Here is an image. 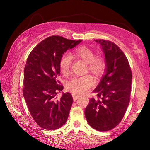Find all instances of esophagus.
I'll use <instances>...</instances> for the list:
<instances>
[{"instance_id": "1", "label": "esophagus", "mask_w": 150, "mask_h": 150, "mask_svg": "<svg viewBox=\"0 0 150 150\" xmlns=\"http://www.w3.org/2000/svg\"><path fill=\"white\" fill-rule=\"evenodd\" d=\"M72 96H73V100H74V101H76L79 97H80V96H79V95H75V94H72Z\"/></svg>"}]
</instances>
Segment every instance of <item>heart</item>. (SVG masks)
<instances>
[{
    "label": "heart",
    "mask_w": 150,
    "mask_h": 150,
    "mask_svg": "<svg viewBox=\"0 0 150 150\" xmlns=\"http://www.w3.org/2000/svg\"><path fill=\"white\" fill-rule=\"evenodd\" d=\"M75 55L88 64L90 71L97 76L101 75L106 68V62L101 56H95L94 52L86 46H80L74 51ZM71 57L64 54L60 60L59 66L63 75L69 74L71 67ZM95 84L94 79L90 75L73 77L66 84V88L72 93L77 95L84 94Z\"/></svg>",
    "instance_id": "1"
}]
</instances>
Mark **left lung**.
<instances>
[{
    "instance_id": "1",
    "label": "left lung",
    "mask_w": 150,
    "mask_h": 150,
    "mask_svg": "<svg viewBox=\"0 0 150 150\" xmlns=\"http://www.w3.org/2000/svg\"><path fill=\"white\" fill-rule=\"evenodd\" d=\"M105 56L104 75L93 92L84 113L91 128L109 131L119 124L129 103L132 73L126 55L115 44L103 39L95 40Z\"/></svg>"
}]
</instances>
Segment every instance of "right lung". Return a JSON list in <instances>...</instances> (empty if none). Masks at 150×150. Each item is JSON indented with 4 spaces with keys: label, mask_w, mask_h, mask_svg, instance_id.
<instances>
[{
    "label": "right lung",
    "mask_w": 150,
    "mask_h": 150,
    "mask_svg": "<svg viewBox=\"0 0 150 150\" xmlns=\"http://www.w3.org/2000/svg\"><path fill=\"white\" fill-rule=\"evenodd\" d=\"M82 40L52 36L43 40L28 57L24 70L23 95L33 119L44 129L60 128L66 122L73 103L69 92L57 99L63 90L58 77L60 58Z\"/></svg>",
    "instance_id": "obj_1"
}]
</instances>
